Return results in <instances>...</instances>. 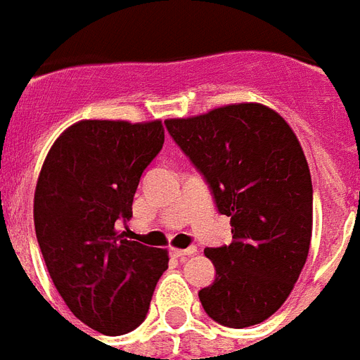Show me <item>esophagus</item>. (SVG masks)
I'll return each instance as SVG.
<instances>
[{
  "instance_id": "esophagus-1",
  "label": "esophagus",
  "mask_w": 360,
  "mask_h": 360,
  "mask_svg": "<svg viewBox=\"0 0 360 360\" xmlns=\"http://www.w3.org/2000/svg\"><path fill=\"white\" fill-rule=\"evenodd\" d=\"M196 252H198L196 246H188V248H172V256L188 257V256H194Z\"/></svg>"
}]
</instances>
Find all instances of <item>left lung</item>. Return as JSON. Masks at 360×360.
<instances>
[{
	"mask_svg": "<svg viewBox=\"0 0 360 360\" xmlns=\"http://www.w3.org/2000/svg\"><path fill=\"white\" fill-rule=\"evenodd\" d=\"M164 123L230 217L231 245L203 252L217 269L200 291L203 310L233 329L262 323L290 297L310 250L312 177L301 143L259 103Z\"/></svg>",
	"mask_w": 360,
	"mask_h": 360,
	"instance_id": "obj_1",
	"label": "left lung"
}]
</instances>
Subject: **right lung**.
<instances>
[{"instance_id":"obj_1","label":"right lung","mask_w":360,"mask_h":360,"mask_svg":"<svg viewBox=\"0 0 360 360\" xmlns=\"http://www.w3.org/2000/svg\"><path fill=\"white\" fill-rule=\"evenodd\" d=\"M164 143L162 121L84 120L50 147L37 181L33 220L56 290L82 323L103 335L146 319L168 250L117 230L132 217L143 169Z\"/></svg>"}]
</instances>
